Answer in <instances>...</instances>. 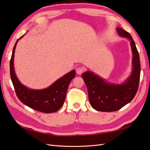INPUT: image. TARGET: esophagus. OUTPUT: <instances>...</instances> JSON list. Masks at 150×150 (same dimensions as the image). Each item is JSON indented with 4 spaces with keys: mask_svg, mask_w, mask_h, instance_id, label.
Listing matches in <instances>:
<instances>
[{
    "mask_svg": "<svg viewBox=\"0 0 150 150\" xmlns=\"http://www.w3.org/2000/svg\"><path fill=\"white\" fill-rule=\"evenodd\" d=\"M83 72V69L82 67H77L76 69V73L78 74H81Z\"/></svg>",
    "mask_w": 150,
    "mask_h": 150,
    "instance_id": "1",
    "label": "esophagus"
}]
</instances>
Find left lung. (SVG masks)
Segmentation results:
<instances>
[{"instance_id":"obj_1","label":"left lung","mask_w":150,"mask_h":150,"mask_svg":"<svg viewBox=\"0 0 150 150\" xmlns=\"http://www.w3.org/2000/svg\"><path fill=\"white\" fill-rule=\"evenodd\" d=\"M116 30L120 36L128 39L130 42L133 54L131 75L121 84H114L108 82L91 71H88L82 74L88 88L90 104L99 111L119 110L131 101L138 89L141 66L138 50L130 34L121 28H117Z\"/></svg>"}]
</instances>
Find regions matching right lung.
Masks as SVG:
<instances>
[{
    "mask_svg": "<svg viewBox=\"0 0 150 150\" xmlns=\"http://www.w3.org/2000/svg\"><path fill=\"white\" fill-rule=\"evenodd\" d=\"M23 36L17 40L13 48L10 62L11 78L17 96L25 105L36 111L46 113L56 112L64 103L68 86L76 76V71L72 70L45 89H33L23 85L17 78L13 66L16 45Z\"/></svg>",
    "mask_w": 150,
    "mask_h": 150,
    "instance_id": "obj_1",
    "label": "right lung"
}]
</instances>
